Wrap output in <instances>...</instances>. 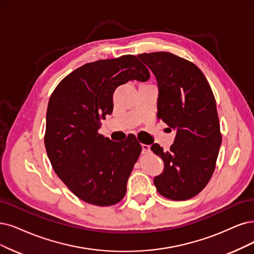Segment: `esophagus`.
Returning a JSON list of instances; mask_svg holds the SVG:
<instances>
[{"mask_svg":"<svg viewBox=\"0 0 254 254\" xmlns=\"http://www.w3.org/2000/svg\"><path fill=\"white\" fill-rule=\"evenodd\" d=\"M141 147H142V153L143 154H146V153L151 151V146L147 145V144H141Z\"/></svg>","mask_w":254,"mask_h":254,"instance_id":"1","label":"esophagus"}]
</instances>
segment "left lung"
Segmentation results:
<instances>
[{
    "label": "left lung",
    "mask_w": 254,
    "mask_h": 254,
    "mask_svg": "<svg viewBox=\"0 0 254 254\" xmlns=\"http://www.w3.org/2000/svg\"><path fill=\"white\" fill-rule=\"evenodd\" d=\"M137 58L157 78L158 119L177 130L170 151L157 143L151 147L164 162L154 184L167 199L189 200L209 182L222 143L213 93L202 71L180 56L153 52Z\"/></svg>",
    "instance_id": "8db88e82"
}]
</instances>
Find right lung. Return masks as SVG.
<instances>
[{"label": "right lung", "mask_w": 254, "mask_h": 254, "mask_svg": "<svg viewBox=\"0 0 254 254\" xmlns=\"http://www.w3.org/2000/svg\"><path fill=\"white\" fill-rule=\"evenodd\" d=\"M149 71L134 55L81 65L55 88L47 109L45 146L54 172L78 199L96 206L120 202L141 145L114 142L98 133L113 112V94ZM128 138V137H127Z\"/></svg>", "instance_id": "obj_1"}]
</instances>
